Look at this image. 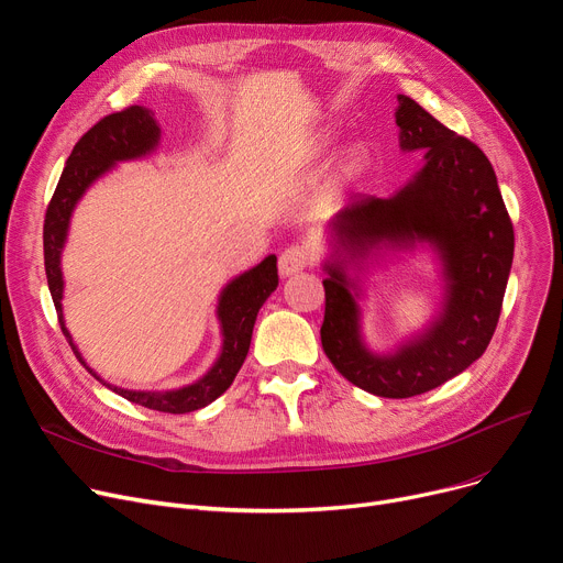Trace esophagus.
I'll list each match as a JSON object with an SVG mask.
<instances>
[{"mask_svg": "<svg viewBox=\"0 0 563 563\" xmlns=\"http://www.w3.org/2000/svg\"><path fill=\"white\" fill-rule=\"evenodd\" d=\"M314 262H317V253H314L312 246L291 244L280 253L278 269H280L283 276H294V274L308 269V266H312Z\"/></svg>", "mask_w": 563, "mask_h": 563, "instance_id": "34e87169", "label": "esophagus"}]
</instances>
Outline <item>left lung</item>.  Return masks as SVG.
<instances>
[{
    "mask_svg": "<svg viewBox=\"0 0 563 563\" xmlns=\"http://www.w3.org/2000/svg\"><path fill=\"white\" fill-rule=\"evenodd\" d=\"M397 102L401 147L424 151V166L393 198H353L333 221L335 240L351 255L383 242H433L450 278L445 312L420 340L378 358L361 342L356 299L342 262H333L323 280L321 323V346L333 367L353 386L388 399L429 393L482 356L497 329L514 262V223L482 147L412 98L397 96Z\"/></svg>",
    "mask_w": 563,
    "mask_h": 563,
    "instance_id": "left-lung-1",
    "label": "left lung"
}]
</instances>
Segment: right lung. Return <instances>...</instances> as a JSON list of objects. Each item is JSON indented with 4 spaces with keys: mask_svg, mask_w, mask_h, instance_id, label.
<instances>
[{
    "mask_svg": "<svg viewBox=\"0 0 563 563\" xmlns=\"http://www.w3.org/2000/svg\"><path fill=\"white\" fill-rule=\"evenodd\" d=\"M157 139H159L157 123L153 121V115L141 107H128L100 118V121L75 143L45 212V223H43L45 274H47L52 301L58 314V323H62V331L68 344L73 346L79 363L96 378L100 376L81 361L79 351L73 344V338L64 323V312H62L64 278H62V266H58V257H62V249L66 242L73 207L77 205L86 187L115 162L134 159L145 155L147 151H153ZM276 285H278L276 255H269L266 260H262L255 269L246 272L240 278H234L223 289L221 301H219V319L223 329L221 356L214 363V367L200 380H196L194 386L170 390V393H132L115 386H107V383L100 378L102 386L125 397L132 404L162 410V412H191L207 404H212L232 386L236 372L242 369L251 346L257 310L262 308L266 297L276 289Z\"/></svg>",
    "mask_w": 563,
    "mask_h": 563,
    "instance_id": "obj_1",
    "label": "right lung"
}]
</instances>
